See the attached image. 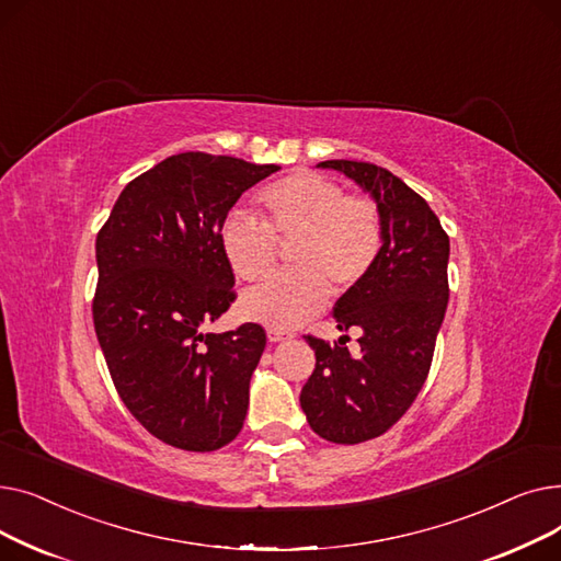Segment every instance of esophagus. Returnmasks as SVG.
I'll list each match as a JSON object with an SVG mask.
<instances>
[{
	"mask_svg": "<svg viewBox=\"0 0 561 561\" xmlns=\"http://www.w3.org/2000/svg\"><path fill=\"white\" fill-rule=\"evenodd\" d=\"M290 334L288 332H282V330H268V341L271 343H279V341H288Z\"/></svg>",
	"mask_w": 561,
	"mask_h": 561,
	"instance_id": "34e87169",
	"label": "esophagus"
}]
</instances>
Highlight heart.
Instances as JSON below:
<instances>
[{
    "mask_svg": "<svg viewBox=\"0 0 561 561\" xmlns=\"http://www.w3.org/2000/svg\"><path fill=\"white\" fill-rule=\"evenodd\" d=\"M265 225L231 211L220 225V248L236 277L254 282L273 268L277 241L296 239L288 263L243 293L241 313L273 330H293L320 313L334 296L355 288L379 256L385 229L377 204L313 172H298L263 191Z\"/></svg>",
    "mask_w": 561,
    "mask_h": 561,
    "instance_id": "obj_1",
    "label": "heart"
}]
</instances>
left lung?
I'll return each instance as SVG.
<instances>
[{
	"label": "left lung",
	"mask_w": 561,
	"mask_h": 561,
	"mask_svg": "<svg viewBox=\"0 0 561 561\" xmlns=\"http://www.w3.org/2000/svg\"><path fill=\"white\" fill-rule=\"evenodd\" d=\"M318 168L368 193L385 229L373 271L334 307L341 332H364L362 355H350L347 336L334 345L307 336L316 368L300 393L302 411L318 436L352 446L398 423L425 385L450 296V239L430 204L387 168L345 159Z\"/></svg>",
	"instance_id": "8db88e82"
}]
</instances>
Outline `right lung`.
I'll return each mask as SVG.
<instances>
[{
    "label": "right lung",
    "mask_w": 561,
    "mask_h": 561,
    "mask_svg": "<svg viewBox=\"0 0 561 561\" xmlns=\"http://www.w3.org/2000/svg\"><path fill=\"white\" fill-rule=\"evenodd\" d=\"M233 157H168L113 204L95 241L93 320L131 416L163 444L211 453L241 432L265 332L211 334L233 302L220 225L248 188L277 172Z\"/></svg>",
    "instance_id": "add662e5"
}]
</instances>
